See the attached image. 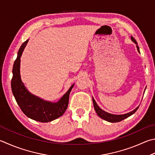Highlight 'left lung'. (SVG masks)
I'll list each match as a JSON object with an SVG mask.
<instances>
[{
  "instance_id": "left-lung-1",
  "label": "left lung",
  "mask_w": 155,
  "mask_h": 155,
  "mask_svg": "<svg viewBox=\"0 0 155 155\" xmlns=\"http://www.w3.org/2000/svg\"><path fill=\"white\" fill-rule=\"evenodd\" d=\"M131 40L133 41L136 45H137L136 41L135 40L134 38L132 37V36H131ZM136 47H137V51H138V52L140 53V50H139L138 46L137 45ZM93 103H94L95 110V112H97V114L98 116H99L100 118H102V119H103L104 120H107V121L110 122V123H117V122L121 121V120H124L125 119H126V118L130 117L131 115L134 114L135 112L137 111V110L138 109V107H137L136 109L134 110L133 111L129 112V113H127V114H125L116 115V114H112L108 113V112H106L104 110H103L101 109L100 107L97 106V103L95 102V100L94 99V98H93Z\"/></svg>"
}]
</instances>
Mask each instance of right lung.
Masks as SVG:
<instances>
[{"instance_id":"obj_1","label":"right lung","mask_w":155,"mask_h":155,"mask_svg":"<svg viewBox=\"0 0 155 155\" xmlns=\"http://www.w3.org/2000/svg\"><path fill=\"white\" fill-rule=\"evenodd\" d=\"M28 41V40L21 45L14 62L11 89L17 103L28 117L41 123H47L62 116L68 108L70 93L74 85L70 87L68 92L56 103L44 101L28 91L21 82L19 73L20 58Z\"/></svg>"}]
</instances>
